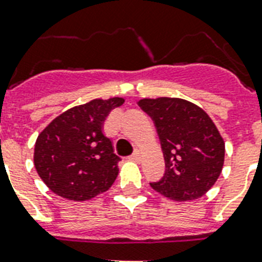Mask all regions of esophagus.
Returning a JSON list of instances; mask_svg holds the SVG:
<instances>
[{
    "mask_svg": "<svg viewBox=\"0 0 262 262\" xmlns=\"http://www.w3.org/2000/svg\"><path fill=\"white\" fill-rule=\"evenodd\" d=\"M132 160H135V162H140L141 159V155H140V151H135V154L130 156Z\"/></svg>",
    "mask_w": 262,
    "mask_h": 262,
    "instance_id": "34e87169",
    "label": "esophagus"
}]
</instances>
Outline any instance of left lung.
I'll use <instances>...</instances> for the list:
<instances>
[{
    "label": "left lung",
    "mask_w": 262,
    "mask_h": 262,
    "mask_svg": "<svg viewBox=\"0 0 262 262\" xmlns=\"http://www.w3.org/2000/svg\"><path fill=\"white\" fill-rule=\"evenodd\" d=\"M139 106L155 122L166 172L149 183L174 201L200 199L219 178L224 163V141L205 111L179 98L141 99Z\"/></svg>",
    "instance_id": "1"
}]
</instances>
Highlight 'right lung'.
I'll return each mask as SVG.
<instances>
[{"instance_id": "add662e5", "label": "right lung", "mask_w": 262, "mask_h": 262, "mask_svg": "<svg viewBox=\"0 0 262 262\" xmlns=\"http://www.w3.org/2000/svg\"><path fill=\"white\" fill-rule=\"evenodd\" d=\"M125 99H94L54 118L39 133L34 164L39 177L55 194L85 201L108 190L118 175V156L103 123Z\"/></svg>"}]
</instances>
